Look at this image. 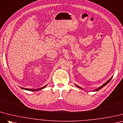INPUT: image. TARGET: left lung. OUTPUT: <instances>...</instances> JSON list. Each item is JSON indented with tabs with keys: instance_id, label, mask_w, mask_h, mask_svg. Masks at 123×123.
<instances>
[{
	"instance_id": "obj_1",
	"label": "left lung",
	"mask_w": 123,
	"mask_h": 123,
	"mask_svg": "<svg viewBox=\"0 0 123 123\" xmlns=\"http://www.w3.org/2000/svg\"><path fill=\"white\" fill-rule=\"evenodd\" d=\"M112 78V77H111V78L109 79V80H108V81H107L106 83H104V85L102 86H100L99 87H98V88L97 89H96V90H94V91H98V90H99L100 89H101V88H103V87H104V86H106V85H107V84L109 83V82H110V80H111V79ZM76 86H77V87H79V88H80V89H82V88H81V87H79V86H77V85H76Z\"/></svg>"
}]
</instances>
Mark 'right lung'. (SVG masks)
I'll use <instances>...</instances> for the list:
<instances>
[{
    "label": "right lung",
    "instance_id": "1",
    "mask_svg": "<svg viewBox=\"0 0 123 123\" xmlns=\"http://www.w3.org/2000/svg\"><path fill=\"white\" fill-rule=\"evenodd\" d=\"M46 86H43V87H41V88H40V89H37V90H34V89H26V88H24V87H22V89H24V90H27V91H38V90H42V89L44 88L45 87H46Z\"/></svg>",
    "mask_w": 123,
    "mask_h": 123
}]
</instances>
